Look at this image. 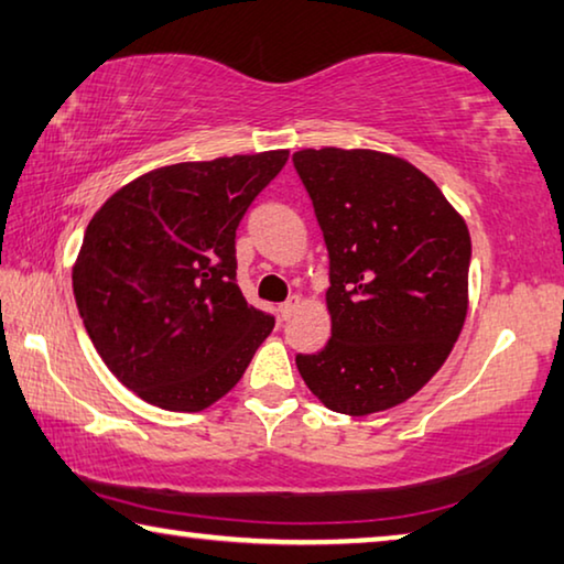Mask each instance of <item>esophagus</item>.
I'll return each mask as SVG.
<instances>
[{
	"label": "esophagus",
	"instance_id": "34e87169",
	"mask_svg": "<svg viewBox=\"0 0 564 564\" xmlns=\"http://www.w3.org/2000/svg\"><path fill=\"white\" fill-rule=\"evenodd\" d=\"M301 303H303V301H301V296H291L289 301H283L281 306H279V311H281V318H283V321H289L293 314H296Z\"/></svg>",
	"mask_w": 564,
	"mask_h": 564
}]
</instances>
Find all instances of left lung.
<instances>
[{
	"label": "left lung",
	"instance_id": "1",
	"mask_svg": "<svg viewBox=\"0 0 564 564\" xmlns=\"http://www.w3.org/2000/svg\"><path fill=\"white\" fill-rule=\"evenodd\" d=\"M293 165L328 248L330 338L296 356L321 404L369 416L442 369L469 308V228L432 177L379 150L306 148Z\"/></svg>",
	"mask_w": 564,
	"mask_h": 564
}]
</instances>
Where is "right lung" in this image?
<instances>
[{
  "label": "right lung",
  "mask_w": 564,
  "mask_h": 564,
  "mask_svg": "<svg viewBox=\"0 0 564 564\" xmlns=\"http://www.w3.org/2000/svg\"><path fill=\"white\" fill-rule=\"evenodd\" d=\"M285 160L268 150L155 167L89 220L77 311L107 369L148 404H216L273 330L236 283V228Z\"/></svg>",
  "instance_id": "add662e5"
}]
</instances>
